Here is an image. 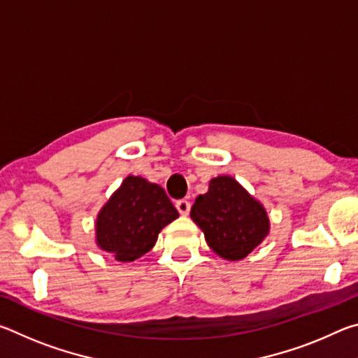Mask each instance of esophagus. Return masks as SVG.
<instances>
[{"label": "esophagus", "mask_w": 358, "mask_h": 358, "mask_svg": "<svg viewBox=\"0 0 358 358\" xmlns=\"http://www.w3.org/2000/svg\"><path fill=\"white\" fill-rule=\"evenodd\" d=\"M175 207H177L180 215L186 216L187 213H189V210H191V202H187L186 199H180V201H177V203H175Z\"/></svg>", "instance_id": "obj_1"}]
</instances>
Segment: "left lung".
<instances>
[{"label": "left lung", "instance_id": "obj_1", "mask_svg": "<svg viewBox=\"0 0 358 358\" xmlns=\"http://www.w3.org/2000/svg\"><path fill=\"white\" fill-rule=\"evenodd\" d=\"M191 217L203 230L211 250L227 260L246 257L270 227L265 208L232 177L211 180L208 192L192 205Z\"/></svg>", "mask_w": 358, "mask_h": 358}]
</instances>
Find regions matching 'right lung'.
Returning <instances> with one entry per match:
<instances>
[{
  "label": "right lung",
  "mask_w": 358,
  "mask_h": 358,
  "mask_svg": "<svg viewBox=\"0 0 358 358\" xmlns=\"http://www.w3.org/2000/svg\"><path fill=\"white\" fill-rule=\"evenodd\" d=\"M178 217L166 191L141 177H128L96 221V241L121 262L143 256L155 246L157 234Z\"/></svg>",
  "instance_id": "add662e5"
}]
</instances>
